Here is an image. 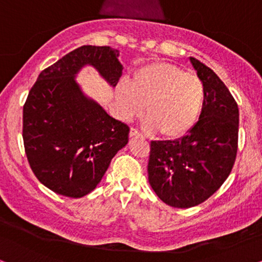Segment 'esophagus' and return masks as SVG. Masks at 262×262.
<instances>
[{"mask_svg": "<svg viewBox=\"0 0 262 262\" xmlns=\"http://www.w3.org/2000/svg\"><path fill=\"white\" fill-rule=\"evenodd\" d=\"M129 135H130V138H138V137H142L140 132H139L138 129H135V128H130V132H129Z\"/></svg>", "mask_w": 262, "mask_h": 262, "instance_id": "obj_1", "label": "esophagus"}]
</instances>
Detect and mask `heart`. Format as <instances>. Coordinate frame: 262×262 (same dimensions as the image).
Returning a JSON list of instances; mask_svg holds the SVG:
<instances>
[{"label": "heart", "mask_w": 262, "mask_h": 262, "mask_svg": "<svg viewBox=\"0 0 262 262\" xmlns=\"http://www.w3.org/2000/svg\"><path fill=\"white\" fill-rule=\"evenodd\" d=\"M117 99L125 118L140 116L146 104L145 128L173 139L189 132L200 116L205 85L180 66L158 62L142 67L130 87L121 86Z\"/></svg>", "instance_id": "b5f03b06"}]
</instances>
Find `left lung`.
I'll use <instances>...</instances> for the list:
<instances>
[{
	"mask_svg": "<svg viewBox=\"0 0 262 262\" xmlns=\"http://www.w3.org/2000/svg\"><path fill=\"white\" fill-rule=\"evenodd\" d=\"M190 62L205 85L199 121L177 140L152 141L148 182L166 205L189 208L206 201L231 172L238 142V106L219 76Z\"/></svg>",
	"mask_w": 262,
	"mask_h": 262,
	"instance_id": "8db88e82",
	"label": "left lung"
}]
</instances>
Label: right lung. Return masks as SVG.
Masks as SVG:
<instances>
[{
	"mask_svg": "<svg viewBox=\"0 0 262 262\" xmlns=\"http://www.w3.org/2000/svg\"><path fill=\"white\" fill-rule=\"evenodd\" d=\"M118 50L83 45L45 68L24 104L23 139L39 182L56 194L82 198L100 182L111 159L128 142L129 127L87 98L75 81L83 66L116 86Z\"/></svg>",
	"mask_w": 262,
	"mask_h": 262,
	"instance_id": "1",
	"label": "right lung"
}]
</instances>
